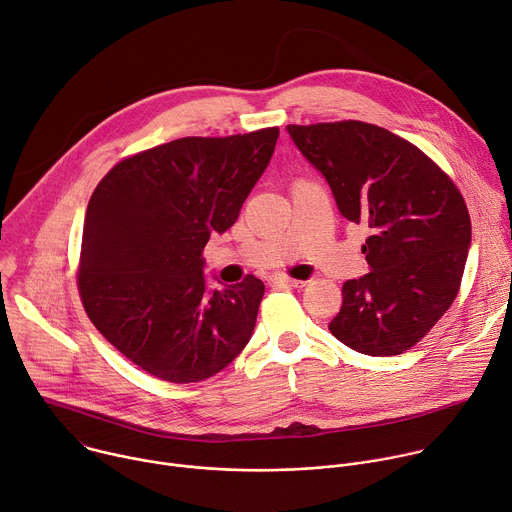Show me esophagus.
<instances>
[{
    "instance_id": "34e87169",
    "label": "esophagus",
    "mask_w": 512,
    "mask_h": 512,
    "mask_svg": "<svg viewBox=\"0 0 512 512\" xmlns=\"http://www.w3.org/2000/svg\"><path fill=\"white\" fill-rule=\"evenodd\" d=\"M270 282L274 286H292V288H302L306 284L304 280H296V278H290V276H272Z\"/></svg>"
}]
</instances>
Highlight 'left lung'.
<instances>
[{
    "mask_svg": "<svg viewBox=\"0 0 512 512\" xmlns=\"http://www.w3.org/2000/svg\"><path fill=\"white\" fill-rule=\"evenodd\" d=\"M329 181L339 212L369 228L371 268L343 284L329 331L353 351L389 357L412 349L450 309L472 226L450 175L422 149L363 121L286 127Z\"/></svg>",
    "mask_w": 512,
    "mask_h": 512,
    "instance_id": "8db88e82",
    "label": "left lung"
}]
</instances>
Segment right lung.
Returning a JSON list of instances; mask_svg holds the SVG:
<instances>
[{"instance_id":"right-lung-1","label":"right lung","mask_w":512,"mask_h":512,"mask_svg":"<svg viewBox=\"0 0 512 512\" xmlns=\"http://www.w3.org/2000/svg\"><path fill=\"white\" fill-rule=\"evenodd\" d=\"M278 133L157 145L119 161L90 195L76 274L82 306L153 377L210 379L248 345L264 282L248 274L210 294L203 248L238 220Z\"/></svg>"}]
</instances>
